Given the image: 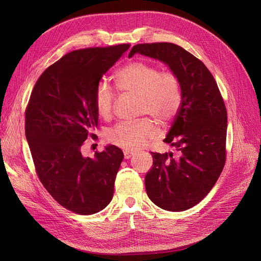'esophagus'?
Wrapping results in <instances>:
<instances>
[{
  "label": "esophagus",
  "mask_w": 261,
  "mask_h": 261,
  "mask_svg": "<svg viewBox=\"0 0 261 261\" xmlns=\"http://www.w3.org/2000/svg\"><path fill=\"white\" fill-rule=\"evenodd\" d=\"M132 155H133V152H132V151H127V150H126V151L123 152V158H125L126 160L130 159Z\"/></svg>",
  "instance_id": "obj_1"
}]
</instances>
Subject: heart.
<instances>
[{
    "label": "heart",
    "instance_id": "b5f03b06",
    "mask_svg": "<svg viewBox=\"0 0 261 261\" xmlns=\"http://www.w3.org/2000/svg\"><path fill=\"white\" fill-rule=\"evenodd\" d=\"M115 84L119 91L138 95L139 114L150 116L162 126L169 125L179 112L182 103L179 79L172 73L162 72L154 64L143 61L129 63L116 73ZM114 101L115 94L112 89L105 82L98 84L94 93V103L100 117H111ZM155 136L154 123L144 118L118 122L107 132L106 139L110 144L133 151Z\"/></svg>",
    "mask_w": 261,
    "mask_h": 261
}]
</instances>
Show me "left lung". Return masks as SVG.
Listing matches in <instances>:
<instances>
[{
    "mask_svg": "<svg viewBox=\"0 0 261 261\" xmlns=\"http://www.w3.org/2000/svg\"><path fill=\"white\" fill-rule=\"evenodd\" d=\"M135 54L166 64L180 81L182 103L164 142L175 153L150 152L153 165L145 176L149 199L159 207L182 212L203 200L225 163L226 109L208 68L173 43L134 45Z\"/></svg>",
    "mask_w": 261,
    "mask_h": 261,
    "instance_id": "8db88e82",
    "label": "left lung"
}]
</instances>
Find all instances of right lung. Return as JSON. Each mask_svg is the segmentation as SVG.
Segmentation results:
<instances>
[{"label":"right lung","mask_w":261,"mask_h":261,"mask_svg":"<svg viewBox=\"0 0 261 261\" xmlns=\"http://www.w3.org/2000/svg\"><path fill=\"white\" fill-rule=\"evenodd\" d=\"M129 47L66 54L39 77L26 109L25 135L39 179L55 200L76 214L98 213L113 198L122 151L108 145L89 158L81 146L98 127L95 89Z\"/></svg>","instance_id":"obj_1"}]
</instances>
